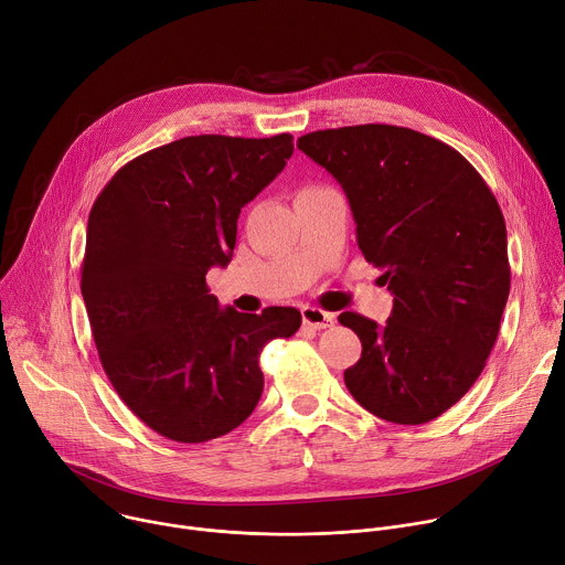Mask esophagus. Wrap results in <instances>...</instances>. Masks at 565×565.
<instances>
[{
  "instance_id": "obj_1",
  "label": "esophagus",
  "mask_w": 565,
  "mask_h": 565,
  "mask_svg": "<svg viewBox=\"0 0 565 565\" xmlns=\"http://www.w3.org/2000/svg\"><path fill=\"white\" fill-rule=\"evenodd\" d=\"M301 322H303V327L320 331V329L333 327L335 318L331 313H324L322 309H316V306H303V309H301Z\"/></svg>"
}]
</instances>
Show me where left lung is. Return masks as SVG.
I'll return each mask as SVG.
<instances>
[{"label": "left lung", "instance_id": "1", "mask_svg": "<svg viewBox=\"0 0 565 565\" xmlns=\"http://www.w3.org/2000/svg\"><path fill=\"white\" fill-rule=\"evenodd\" d=\"M297 148L342 184L358 247L394 295L383 327L340 313L363 342L347 390L392 424L437 419L478 381L500 331L511 270L495 195L455 148L409 128L316 130Z\"/></svg>", "mask_w": 565, "mask_h": 565}]
</instances>
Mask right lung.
Returning <instances> with one entry per match:
<instances>
[{
    "mask_svg": "<svg viewBox=\"0 0 565 565\" xmlns=\"http://www.w3.org/2000/svg\"><path fill=\"white\" fill-rule=\"evenodd\" d=\"M292 156V135H198L121 167L87 221L81 292L113 387L148 428L202 444L241 426L264 392L262 349L299 311L218 309L207 270L227 266L241 207Z\"/></svg>",
    "mask_w": 565,
    "mask_h": 565,
    "instance_id": "obj_1",
    "label": "right lung"
}]
</instances>
